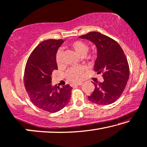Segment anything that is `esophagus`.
I'll use <instances>...</instances> for the list:
<instances>
[{
  "mask_svg": "<svg viewBox=\"0 0 147 147\" xmlns=\"http://www.w3.org/2000/svg\"><path fill=\"white\" fill-rule=\"evenodd\" d=\"M82 84V82H78V83H73V84H71L72 86H81Z\"/></svg>",
  "mask_w": 147,
  "mask_h": 147,
  "instance_id": "34e87169",
  "label": "esophagus"
}]
</instances>
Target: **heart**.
<instances>
[{
	"label": "heart",
	"mask_w": 147,
	"mask_h": 147,
	"mask_svg": "<svg viewBox=\"0 0 147 147\" xmlns=\"http://www.w3.org/2000/svg\"><path fill=\"white\" fill-rule=\"evenodd\" d=\"M70 47L73 51L80 57L86 55L88 51V46L86 43L82 41H74L70 45ZM56 62L58 66L63 64V52L61 49L58 50L56 54ZM84 69L82 67H73L68 70L66 73V77L71 82H78L82 79Z\"/></svg>",
	"instance_id": "obj_1"
}]
</instances>
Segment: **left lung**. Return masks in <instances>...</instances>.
<instances>
[{
	"label": "left lung",
	"instance_id": "obj_1",
	"mask_svg": "<svg viewBox=\"0 0 147 147\" xmlns=\"http://www.w3.org/2000/svg\"><path fill=\"white\" fill-rule=\"evenodd\" d=\"M96 45L97 57L94 70L102 73L104 81L94 83V90L88 99L99 105H108L122 94L129 77V68L126 57L115 40L101 33L91 32L79 37Z\"/></svg>",
	"mask_w": 147,
	"mask_h": 147
}]
</instances>
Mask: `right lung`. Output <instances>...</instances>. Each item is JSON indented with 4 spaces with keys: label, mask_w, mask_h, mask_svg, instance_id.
I'll return each mask as SVG.
<instances>
[{
    "label": "right lung",
    "mask_w": 147,
    "mask_h": 147,
    "mask_svg": "<svg viewBox=\"0 0 147 147\" xmlns=\"http://www.w3.org/2000/svg\"><path fill=\"white\" fill-rule=\"evenodd\" d=\"M63 39H47L35 48L28 58L24 71V85L28 96L38 108L55 113L65 107L71 96L72 87L59 88L51 84V75L57 70L56 54Z\"/></svg>",
    "instance_id": "obj_1"
}]
</instances>
